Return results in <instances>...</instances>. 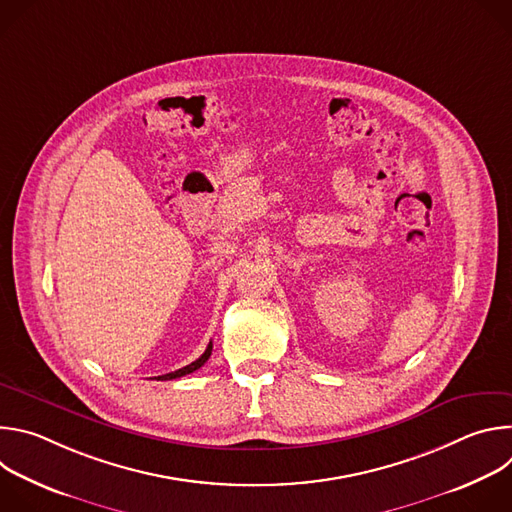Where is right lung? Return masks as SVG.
Here are the masks:
<instances>
[{"mask_svg":"<svg viewBox=\"0 0 512 512\" xmlns=\"http://www.w3.org/2000/svg\"><path fill=\"white\" fill-rule=\"evenodd\" d=\"M210 352H212V342L206 346V350H204V354H202L200 358H196L194 362L186 364V367H182V369H178V371H174V373H168V375L158 377V381H172V379H178V377H184V375H190V373L198 371V369L202 367V364L210 358Z\"/></svg>","mask_w":512,"mask_h":512,"instance_id":"add662e5","label":"right lung"}]
</instances>
